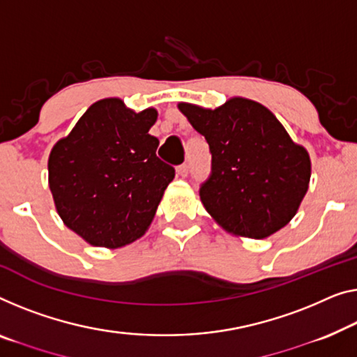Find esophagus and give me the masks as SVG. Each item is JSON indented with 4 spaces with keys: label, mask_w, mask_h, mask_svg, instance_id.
<instances>
[{
    "label": "esophagus",
    "mask_w": 357,
    "mask_h": 357,
    "mask_svg": "<svg viewBox=\"0 0 357 357\" xmlns=\"http://www.w3.org/2000/svg\"><path fill=\"white\" fill-rule=\"evenodd\" d=\"M176 173L179 174L181 178H185L189 174V165L188 163H183V165H179V167L176 168Z\"/></svg>",
    "instance_id": "obj_1"
}]
</instances>
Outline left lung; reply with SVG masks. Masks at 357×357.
Masks as SVG:
<instances>
[{
  "label": "left lung",
  "mask_w": 357,
  "mask_h": 357,
  "mask_svg": "<svg viewBox=\"0 0 357 357\" xmlns=\"http://www.w3.org/2000/svg\"><path fill=\"white\" fill-rule=\"evenodd\" d=\"M211 153L200 185L205 210L227 231L264 238L282 229L300 206L311 178L307 152L255 100L234 98L215 110L179 104Z\"/></svg>",
  "instance_id": "8db88e82"
}]
</instances>
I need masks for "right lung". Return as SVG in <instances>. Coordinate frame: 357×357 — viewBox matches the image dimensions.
I'll use <instances>...</instances> for the list:
<instances>
[{
    "label": "right lung",
    "instance_id": "right-lung-1",
    "mask_svg": "<svg viewBox=\"0 0 357 357\" xmlns=\"http://www.w3.org/2000/svg\"><path fill=\"white\" fill-rule=\"evenodd\" d=\"M155 120L153 109L136 114L120 99H102L52 147L47 172L57 213L91 245L119 248L151 225L174 178L149 135Z\"/></svg>",
    "mask_w": 357,
    "mask_h": 357
}]
</instances>
